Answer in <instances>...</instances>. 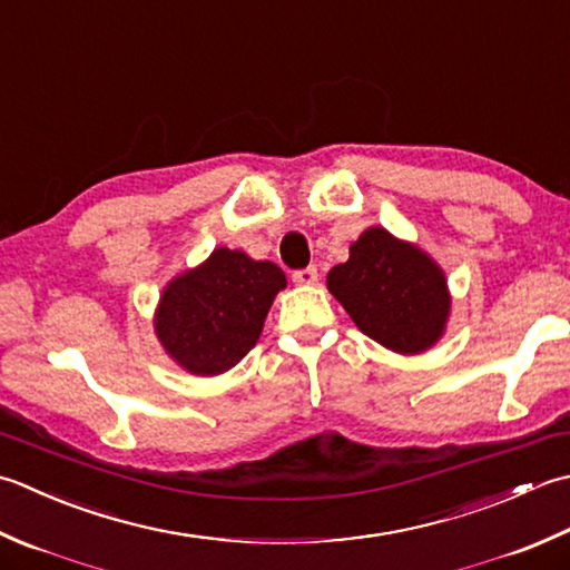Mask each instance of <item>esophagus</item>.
<instances>
[{
    "label": "esophagus",
    "mask_w": 570,
    "mask_h": 570,
    "mask_svg": "<svg viewBox=\"0 0 570 570\" xmlns=\"http://www.w3.org/2000/svg\"><path fill=\"white\" fill-rule=\"evenodd\" d=\"M292 278H294V284H298V286H314L318 282V272H316V266H306V269L294 272Z\"/></svg>",
    "instance_id": "1"
}]
</instances>
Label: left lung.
Returning a JSON list of instances; mask_svg holds the SVG:
<instances>
[{
	"label": "left lung",
	"mask_w": 570,
	"mask_h": 570,
	"mask_svg": "<svg viewBox=\"0 0 570 570\" xmlns=\"http://www.w3.org/2000/svg\"><path fill=\"white\" fill-rule=\"evenodd\" d=\"M326 286L355 326L393 353H425L448 331L452 294L442 266L385 227H367Z\"/></svg>",
	"instance_id": "left-lung-1"
}]
</instances>
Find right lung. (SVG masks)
Returning <instances> with one entry per match:
<instances>
[{
	"label": "right lung",
	"mask_w": 570,
	"mask_h": 570,
	"mask_svg": "<svg viewBox=\"0 0 570 570\" xmlns=\"http://www.w3.org/2000/svg\"><path fill=\"white\" fill-rule=\"evenodd\" d=\"M286 276L274 262L217 247L165 284L153 326L163 351L189 375L227 373L262 336Z\"/></svg>",
	"instance_id": "add662e5"
}]
</instances>
